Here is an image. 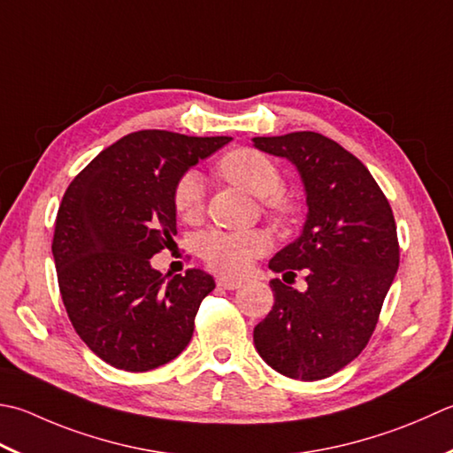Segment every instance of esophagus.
<instances>
[{
  "label": "esophagus",
  "mask_w": 453,
  "mask_h": 453,
  "mask_svg": "<svg viewBox=\"0 0 453 453\" xmlns=\"http://www.w3.org/2000/svg\"><path fill=\"white\" fill-rule=\"evenodd\" d=\"M218 287H219V288H226V290H235V288L242 287V282H239V280H234V279L219 277V279H218Z\"/></svg>",
  "instance_id": "esophagus-1"
}]
</instances>
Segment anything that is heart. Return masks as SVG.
I'll use <instances>...</instances> for the list:
<instances>
[{
  "label": "heart",
  "instance_id": "heart-1",
  "mask_svg": "<svg viewBox=\"0 0 453 453\" xmlns=\"http://www.w3.org/2000/svg\"><path fill=\"white\" fill-rule=\"evenodd\" d=\"M221 176L232 184L242 186L253 196L263 198L267 214L285 226L295 216V203L277 194L282 186V176L271 158L259 150L237 149L221 157L218 165ZM174 210L184 221H198L206 206V182L198 171H186L174 184ZM271 237L265 229H243V232H214L198 239V253L210 269L221 274H243L251 263L267 253Z\"/></svg>",
  "mask_w": 453,
  "mask_h": 453
}]
</instances>
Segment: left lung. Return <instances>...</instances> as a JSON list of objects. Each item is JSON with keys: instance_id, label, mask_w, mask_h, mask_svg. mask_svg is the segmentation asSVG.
I'll return each mask as SVG.
<instances>
[{"instance_id": "1", "label": "left lung", "mask_w": 453, "mask_h": 453, "mask_svg": "<svg viewBox=\"0 0 453 453\" xmlns=\"http://www.w3.org/2000/svg\"><path fill=\"white\" fill-rule=\"evenodd\" d=\"M265 153L288 158L306 190L303 234L269 261L300 293L271 280L273 310L255 326L259 356L280 375L318 380L338 373L365 349L398 269L391 203L357 157L314 131L253 137Z\"/></svg>"}]
</instances>
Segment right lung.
Here are the masks:
<instances>
[{
  "label": "right lung",
  "mask_w": 453,
  "mask_h": 453,
  "mask_svg": "<svg viewBox=\"0 0 453 453\" xmlns=\"http://www.w3.org/2000/svg\"><path fill=\"white\" fill-rule=\"evenodd\" d=\"M232 137L135 131L104 149L62 196L52 257L76 334L110 365L141 373L188 345L214 279L188 269L165 282L150 257L176 235L174 184Z\"/></svg>",
  "instance_id": "right-lung-1"
}]
</instances>
